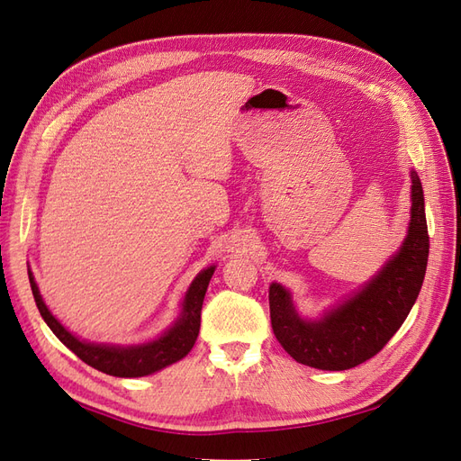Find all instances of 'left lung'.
<instances>
[{
	"label": "left lung",
	"mask_w": 461,
	"mask_h": 461,
	"mask_svg": "<svg viewBox=\"0 0 461 461\" xmlns=\"http://www.w3.org/2000/svg\"><path fill=\"white\" fill-rule=\"evenodd\" d=\"M429 258L423 187L411 172V220L406 241L384 268L321 320L296 314L289 293L270 285V320L279 345L293 358L318 369L343 371L364 364L389 343L408 318L423 285Z\"/></svg>",
	"instance_id": "obj_1"
}]
</instances>
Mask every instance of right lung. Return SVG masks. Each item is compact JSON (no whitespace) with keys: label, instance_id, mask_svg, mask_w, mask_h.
<instances>
[{"label":"right lung","instance_id":"right-lung-1","mask_svg":"<svg viewBox=\"0 0 461 461\" xmlns=\"http://www.w3.org/2000/svg\"><path fill=\"white\" fill-rule=\"evenodd\" d=\"M212 274H214V266L203 270L195 277L189 291L185 293L180 320H177L165 335L153 340V343L138 345V347H107V345H94V343H84V340H78L51 316V312L41 301L38 285L31 272H28V279H31L34 301L43 321L50 325V330L57 335V339L77 354L82 362L103 371V374L107 375L143 377V375L155 374V371L167 367L177 360H182L184 356L193 348V345H195L199 328H201V308L204 301V293H206V287H209Z\"/></svg>","mask_w":461,"mask_h":461}]
</instances>
